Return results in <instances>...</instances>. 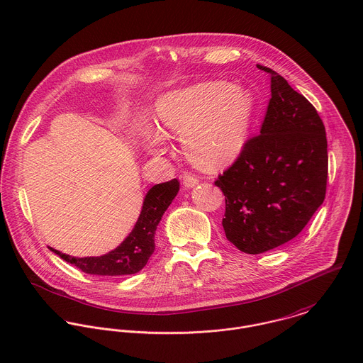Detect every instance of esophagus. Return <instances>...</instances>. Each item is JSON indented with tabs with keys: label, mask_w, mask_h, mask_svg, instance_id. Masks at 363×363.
I'll list each match as a JSON object with an SVG mask.
<instances>
[{
	"label": "esophagus",
	"mask_w": 363,
	"mask_h": 363,
	"mask_svg": "<svg viewBox=\"0 0 363 363\" xmlns=\"http://www.w3.org/2000/svg\"><path fill=\"white\" fill-rule=\"evenodd\" d=\"M182 182L189 189V188H195L199 184V178H196L195 175H191V174H184Z\"/></svg>",
	"instance_id": "1"
}]
</instances>
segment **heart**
Listing matches in <instances>:
<instances>
[{
  "instance_id": "heart-1",
  "label": "heart",
  "mask_w": 363,
  "mask_h": 363,
  "mask_svg": "<svg viewBox=\"0 0 363 363\" xmlns=\"http://www.w3.org/2000/svg\"><path fill=\"white\" fill-rule=\"evenodd\" d=\"M255 111L251 89L205 81L162 94L155 104V126L161 136H181L195 167L218 171L242 152ZM150 145L160 150L162 139L152 136Z\"/></svg>"
}]
</instances>
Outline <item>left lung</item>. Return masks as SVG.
<instances>
[{
    "label": "left lung",
    "instance_id": "8db88e82",
    "mask_svg": "<svg viewBox=\"0 0 363 363\" xmlns=\"http://www.w3.org/2000/svg\"><path fill=\"white\" fill-rule=\"evenodd\" d=\"M261 135L250 139L215 185L225 196L223 228L240 251L261 254L294 238L325 198L328 154L315 108L274 70Z\"/></svg>",
    "mask_w": 363,
    "mask_h": 363
}]
</instances>
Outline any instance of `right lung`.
Listing matches in <instances>:
<instances>
[{"mask_svg":"<svg viewBox=\"0 0 363 363\" xmlns=\"http://www.w3.org/2000/svg\"><path fill=\"white\" fill-rule=\"evenodd\" d=\"M179 191L177 179L157 184L145 194L139 218L129 235L112 251L101 257H72L52 247L50 251L82 272L99 277H122L142 271L152 255L157 225Z\"/></svg>","mask_w":363,"mask_h":363,"instance_id":"1","label":"right lung"}]
</instances>
